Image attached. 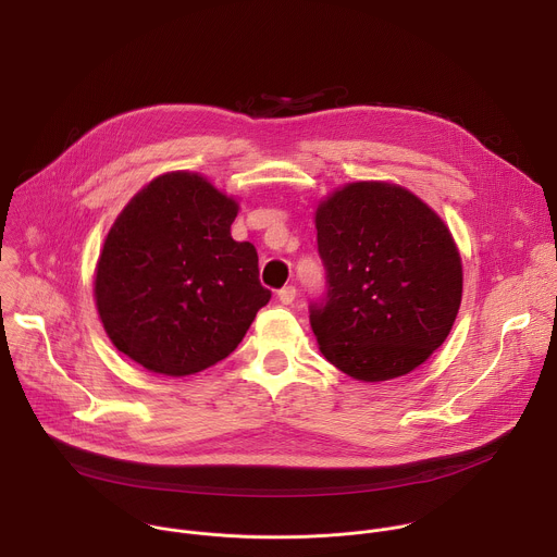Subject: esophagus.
Returning a JSON list of instances; mask_svg holds the SVG:
<instances>
[{
  "instance_id": "obj_1",
  "label": "esophagus",
  "mask_w": 557,
  "mask_h": 557,
  "mask_svg": "<svg viewBox=\"0 0 557 557\" xmlns=\"http://www.w3.org/2000/svg\"><path fill=\"white\" fill-rule=\"evenodd\" d=\"M295 295H297V288H295V286H284V288L277 290V299H280L282 304H286V306L295 301Z\"/></svg>"
}]
</instances>
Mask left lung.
<instances>
[{
    "label": "left lung",
    "mask_w": 557,
    "mask_h": 557,
    "mask_svg": "<svg viewBox=\"0 0 557 557\" xmlns=\"http://www.w3.org/2000/svg\"><path fill=\"white\" fill-rule=\"evenodd\" d=\"M326 293L310 329L322 355L359 381L419 368L447 339L462 264L445 222L389 183H352L314 211Z\"/></svg>",
    "instance_id": "1"
}]
</instances>
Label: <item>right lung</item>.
Segmentation results:
<instances>
[{
  "instance_id": "right-lung-1",
  "label": "right lung",
  "mask_w": 557,
  "mask_h": 557,
  "mask_svg": "<svg viewBox=\"0 0 557 557\" xmlns=\"http://www.w3.org/2000/svg\"><path fill=\"white\" fill-rule=\"evenodd\" d=\"M237 202L207 178H153L112 224L95 297L112 344L143 368L196 374L243 342L271 290L258 251L235 243Z\"/></svg>"
}]
</instances>
